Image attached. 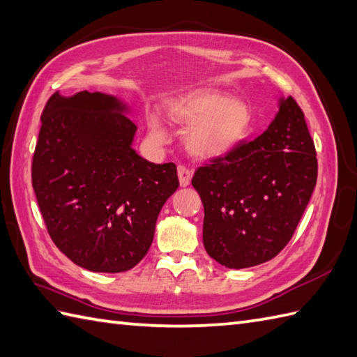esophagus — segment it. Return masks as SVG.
Listing matches in <instances>:
<instances>
[{"mask_svg":"<svg viewBox=\"0 0 357 357\" xmlns=\"http://www.w3.org/2000/svg\"><path fill=\"white\" fill-rule=\"evenodd\" d=\"M177 174H178V181H180V186H188L191 183V178H192V171H189L185 166H178L177 168Z\"/></svg>","mask_w":357,"mask_h":357,"instance_id":"1","label":"esophagus"}]
</instances>
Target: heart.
Segmentation results:
<instances>
[{"mask_svg":"<svg viewBox=\"0 0 357 357\" xmlns=\"http://www.w3.org/2000/svg\"><path fill=\"white\" fill-rule=\"evenodd\" d=\"M166 117L186 132V149L197 160H217L228 155L250 134L251 107L229 93L200 89L171 100L165 107ZM149 130L165 142L166 132L155 114L149 117Z\"/></svg>","mask_w":357,"mask_h":357,"instance_id":"b5f03b06","label":"heart"}]
</instances>
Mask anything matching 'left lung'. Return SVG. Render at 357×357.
I'll return each mask as SVG.
<instances>
[{
	"instance_id": "1",
	"label": "left lung",
	"mask_w": 357,
	"mask_h": 357,
	"mask_svg": "<svg viewBox=\"0 0 357 357\" xmlns=\"http://www.w3.org/2000/svg\"><path fill=\"white\" fill-rule=\"evenodd\" d=\"M316 180L303 112L293 97H280L264 134L194 174L206 252L232 270L271 260L293 237Z\"/></svg>"
}]
</instances>
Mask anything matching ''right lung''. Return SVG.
Returning a JSON list of instances; mask_svg holds the SVG:
<instances>
[{"mask_svg": "<svg viewBox=\"0 0 357 357\" xmlns=\"http://www.w3.org/2000/svg\"><path fill=\"white\" fill-rule=\"evenodd\" d=\"M128 103L103 92H55L41 115L32 186L54 243L93 273L134 268L154 240L157 217L177 191L174 163L132 148Z\"/></svg>", "mask_w": 357, "mask_h": 357, "instance_id": "right-lung-1", "label": "right lung"}]
</instances>
